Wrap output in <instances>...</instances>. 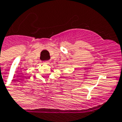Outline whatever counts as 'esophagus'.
Returning <instances> with one entry per match:
<instances>
[{
	"mask_svg": "<svg viewBox=\"0 0 122 122\" xmlns=\"http://www.w3.org/2000/svg\"><path fill=\"white\" fill-rule=\"evenodd\" d=\"M44 64H50V60H46V61H44Z\"/></svg>",
	"mask_w": 122,
	"mask_h": 122,
	"instance_id": "esophagus-1",
	"label": "esophagus"
}]
</instances>
